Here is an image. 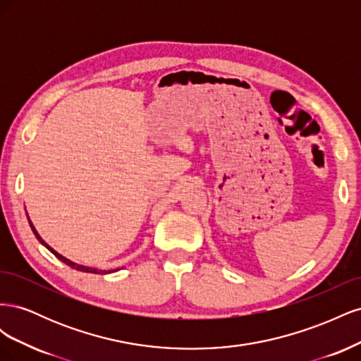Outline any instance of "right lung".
I'll return each mask as SVG.
<instances>
[{"instance_id": "obj_1", "label": "right lung", "mask_w": 361, "mask_h": 361, "mask_svg": "<svg viewBox=\"0 0 361 361\" xmlns=\"http://www.w3.org/2000/svg\"><path fill=\"white\" fill-rule=\"evenodd\" d=\"M27 218H28V214H27ZM28 223H30V227H31V231H32V233H35L36 235V238L39 239V243L40 244H43V245H45L49 251H51V253L54 255V256H56L57 259H60L61 262H64V264H66V265H69L71 268H73V269H76V271H82V272H92V274H110V272H114V269L113 271H104V269H97V268H90V267H84V265H78V264H75V262H72V260H69V259H66V257H63L61 255H59L57 253V251L56 250H54V248H51L45 241H43V239L40 238V235L37 233V231H36V228H35V226H32V223L30 221V218H28Z\"/></svg>"}]
</instances>
